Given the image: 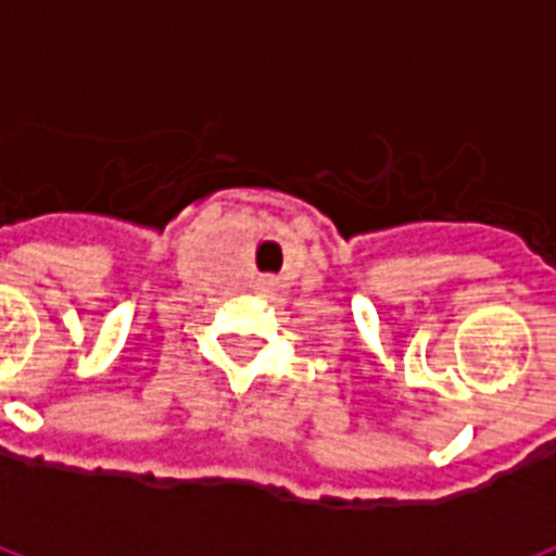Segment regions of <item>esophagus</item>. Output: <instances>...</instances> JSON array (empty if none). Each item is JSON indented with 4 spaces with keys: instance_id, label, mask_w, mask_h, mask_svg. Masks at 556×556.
<instances>
[{
    "instance_id": "1",
    "label": "esophagus",
    "mask_w": 556,
    "mask_h": 556,
    "mask_svg": "<svg viewBox=\"0 0 556 556\" xmlns=\"http://www.w3.org/2000/svg\"><path fill=\"white\" fill-rule=\"evenodd\" d=\"M275 278L273 275H258V278H255V289H258V292H273L275 289Z\"/></svg>"
}]
</instances>
